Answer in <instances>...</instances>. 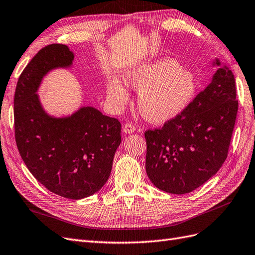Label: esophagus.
<instances>
[{
	"label": "esophagus",
	"mask_w": 255,
	"mask_h": 255,
	"mask_svg": "<svg viewBox=\"0 0 255 255\" xmlns=\"http://www.w3.org/2000/svg\"><path fill=\"white\" fill-rule=\"evenodd\" d=\"M135 129H136L135 126H133L132 123H129V122L126 123L125 127H123V132L127 133V134H130V133L135 132Z\"/></svg>",
	"instance_id": "esophagus-1"
}]
</instances>
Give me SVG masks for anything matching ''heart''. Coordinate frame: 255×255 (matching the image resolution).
<instances>
[{
  "label": "heart",
  "mask_w": 255,
  "mask_h": 255,
  "mask_svg": "<svg viewBox=\"0 0 255 255\" xmlns=\"http://www.w3.org/2000/svg\"><path fill=\"white\" fill-rule=\"evenodd\" d=\"M126 85L138 90V108L148 121L164 123L178 117L193 101L197 80L191 71L184 70L173 59H160L129 71ZM127 88L119 80L107 84V99L115 109H121L128 101Z\"/></svg>",
  "instance_id": "obj_1"
}]
</instances>
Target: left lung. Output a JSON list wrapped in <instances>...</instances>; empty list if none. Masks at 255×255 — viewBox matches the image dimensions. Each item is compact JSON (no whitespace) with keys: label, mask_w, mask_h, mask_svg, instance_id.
<instances>
[{"label":"left lung","mask_w":255,"mask_h":255,"mask_svg":"<svg viewBox=\"0 0 255 255\" xmlns=\"http://www.w3.org/2000/svg\"><path fill=\"white\" fill-rule=\"evenodd\" d=\"M215 63L220 65V61ZM237 112L234 74L229 67H220L184 112L161 128L144 132L151 182L171 194L201 187L228 157Z\"/></svg>","instance_id":"1"}]
</instances>
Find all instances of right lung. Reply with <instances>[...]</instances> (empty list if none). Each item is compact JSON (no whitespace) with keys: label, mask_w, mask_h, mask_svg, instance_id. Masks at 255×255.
I'll return each instance as SVG.
<instances>
[{"label":"right lung","mask_w":255,"mask_h":255,"mask_svg":"<svg viewBox=\"0 0 255 255\" xmlns=\"http://www.w3.org/2000/svg\"><path fill=\"white\" fill-rule=\"evenodd\" d=\"M73 60L66 45L42 48L18 79L13 118L17 148L31 174L52 193L80 199L108 180L121 142V125L93 107H82L66 118L45 113L36 94L42 78Z\"/></svg>","instance_id":"1"}]
</instances>
